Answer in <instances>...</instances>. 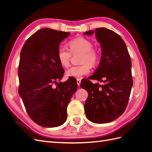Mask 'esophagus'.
Wrapping results in <instances>:
<instances>
[{"label": "esophagus", "mask_w": 152, "mask_h": 152, "mask_svg": "<svg viewBox=\"0 0 152 152\" xmlns=\"http://www.w3.org/2000/svg\"><path fill=\"white\" fill-rule=\"evenodd\" d=\"M80 82H81V80H80V79H77V85L78 86H80Z\"/></svg>", "instance_id": "1"}]
</instances>
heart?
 <instances>
[{
  "label": "heart",
  "instance_id": "heart-1",
  "mask_svg": "<svg viewBox=\"0 0 152 152\" xmlns=\"http://www.w3.org/2000/svg\"><path fill=\"white\" fill-rule=\"evenodd\" d=\"M69 50L65 46L61 45L58 48L57 56L59 63L63 67H67L72 57V54L81 53L80 66H72L65 72L67 77H72L80 79L85 75L89 74L91 66L97 65L99 61V54L93 49V44L88 39L83 37H78L72 39L68 42Z\"/></svg>",
  "mask_w": 152,
  "mask_h": 152
}]
</instances>
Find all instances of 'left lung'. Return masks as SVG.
Listing matches in <instances>:
<instances>
[{
    "instance_id": "obj_1",
    "label": "left lung",
    "mask_w": 152,
    "mask_h": 152,
    "mask_svg": "<svg viewBox=\"0 0 152 152\" xmlns=\"http://www.w3.org/2000/svg\"><path fill=\"white\" fill-rule=\"evenodd\" d=\"M94 31L84 34L91 35ZM102 47L99 65L89 79L103 82L93 84L86 79L80 87L88 93L84 110L87 118L96 124L112 122L118 118L127 107L133 84L131 60L121 37L106 28L95 30Z\"/></svg>"
}]
</instances>
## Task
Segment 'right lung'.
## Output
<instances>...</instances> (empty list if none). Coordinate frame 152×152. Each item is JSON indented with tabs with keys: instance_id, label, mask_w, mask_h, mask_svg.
Returning <instances> with one entry per match:
<instances>
[{
	"instance_id": "add662e5",
	"label": "right lung",
	"mask_w": 152,
	"mask_h": 152,
	"mask_svg": "<svg viewBox=\"0 0 152 152\" xmlns=\"http://www.w3.org/2000/svg\"><path fill=\"white\" fill-rule=\"evenodd\" d=\"M70 34L42 28L26 40L20 53L18 92L29 117L42 127H58L65 122L67 106L77 89L74 79L58 82L65 72L58 59V49Z\"/></svg>"
}]
</instances>
